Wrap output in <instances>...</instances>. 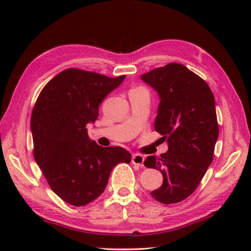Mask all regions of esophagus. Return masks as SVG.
I'll use <instances>...</instances> for the list:
<instances>
[{
	"label": "esophagus",
	"mask_w": 251,
	"mask_h": 251,
	"mask_svg": "<svg viewBox=\"0 0 251 251\" xmlns=\"http://www.w3.org/2000/svg\"><path fill=\"white\" fill-rule=\"evenodd\" d=\"M143 162H145V156L141 154H134L131 157V163L138 166H143Z\"/></svg>",
	"instance_id": "34e87169"
}]
</instances>
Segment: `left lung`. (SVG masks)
<instances>
[{"label":"left lung","mask_w":251,"mask_h":251,"mask_svg":"<svg viewBox=\"0 0 251 251\" xmlns=\"http://www.w3.org/2000/svg\"><path fill=\"white\" fill-rule=\"evenodd\" d=\"M141 78L158 93L154 127L168 142L166 153L143 163L164 178L150 194L163 204H176L196 190L214 158L219 136L215 97L204 79L181 63L170 62Z\"/></svg>","instance_id":"left-lung-1"}]
</instances>
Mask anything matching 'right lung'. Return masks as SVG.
Wrapping results in <instances>:
<instances>
[{
    "mask_svg": "<svg viewBox=\"0 0 251 251\" xmlns=\"http://www.w3.org/2000/svg\"><path fill=\"white\" fill-rule=\"evenodd\" d=\"M125 76L66 69L36 99L31 115L33 156L50 189L68 204L85 206L95 201L115 165L131 161L125 149L90 141L86 128L97 120L101 101Z\"/></svg>",
    "mask_w": 251,
    "mask_h": 251,
    "instance_id": "right-lung-1",
    "label": "right lung"
}]
</instances>
